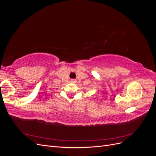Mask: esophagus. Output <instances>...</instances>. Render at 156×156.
<instances>
[{"label":"esophagus","mask_w":156,"mask_h":156,"mask_svg":"<svg viewBox=\"0 0 156 156\" xmlns=\"http://www.w3.org/2000/svg\"><path fill=\"white\" fill-rule=\"evenodd\" d=\"M72 82H75V80H74V79H72Z\"/></svg>","instance_id":"esophagus-1"}]
</instances>
